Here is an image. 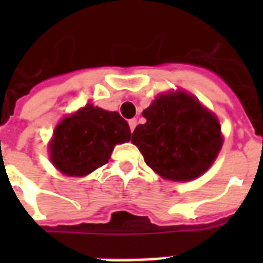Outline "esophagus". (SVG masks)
Listing matches in <instances>:
<instances>
[{
  "label": "esophagus",
  "mask_w": 263,
  "mask_h": 263,
  "mask_svg": "<svg viewBox=\"0 0 263 263\" xmlns=\"http://www.w3.org/2000/svg\"><path fill=\"white\" fill-rule=\"evenodd\" d=\"M128 124H129V128H131V132H134V129H135L136 124H138V120L136 119H131L129 121H128Z\"/></svg>",
  "instance_id": "obj_1"
}]
</instances>
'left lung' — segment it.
Returning <instances> with one entry per match:
<instances>
[{
    "instance_id": "left-lung-1",
    "label": "left lung",
    "mask_w": 263,
    "mask_h": 263,
    "mask_svg": "<svg viewBox=\"0 0 263 263\" xmlns=\"http://www.w3.org/2000/svg\"><path fill=\"white\" fill-rule=\"evenodd\" d=\"M132 132L144 162L164 179L188 181L208 171L222 146L218 119L184 91L161 94Z\"/></svg>"
}]
</instances>
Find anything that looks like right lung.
Returning <instances> with one entry per match:
<instances>
[{
    "instance_id": "add662e5",
    "label": "right lung",
    "mask_w": 263,
    "mask_h": 263,
    "mask_svg": "<svg viewBox=\"0 0 263 263\" xmlns=\"http://www.w3.org/2000/svg\"><path fill=\"white\" fill-rule=\"evenodd\" d=\"M129 139V125L117 111L87 103L55 127L50 160L64 175L80 177L107 164L116 144Z\"/></svg>"
}]
</instances>
